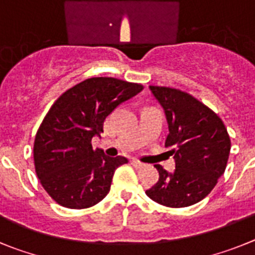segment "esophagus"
I'll list each match as a JSON object with an SVG mask.
<instances>
[{"label":"esophagus","instance_id":"1","mask_svg":"<svg viewBox=\"0 0 255 255\" xmlns=\"http://www.w3.org/2000/svg\"><path fill=\"white\" fill-rule=\"evenodd\" d=\"M130 164L133 165L134 168H142L143 165H145L143 163H141L140 160H137V159H132V160H130Z\"/></svg>","mask_w":255,"mask_h":255}]
</instances>
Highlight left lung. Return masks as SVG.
<instances>
[{"label": "left lung", "instance_id": "obj_1", "mask_svg": "<svg viewBox=\"0 0 255 255\" xmlns=\"http://www.w3.org/2000/svg\"><path fill=\"white\" fill-rule=\"evenodd\" d=\"M150 90L167 117L165 146L172 147L176 169L168 173L155 165L159 181L146 195L164 207H190L203 200L225 173L231 149L227 128L213 110L187 92L161 86Z\"/></svg>", "mask_w": 255, "mask_h": 255}]
</instances>
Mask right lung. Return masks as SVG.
Here are the masks:
<instances>
[{
    "mask_svg": "<svg viewBox=\"0 0 255 255\" xmlns=\"http://www.w3.org/2000/svg\"><path fill=\"white\" fill-rule=\"evenodd\" d=\"M142 88L94 77L65 91L51 106L35 134L33 158L39 182L57 204L85 209L108 195L115 169L128 159L94 150L92 137L104 132V121L119 104Z\"/></svg>",
    "mask_w": 255,
    "mask_h": 255,
    "instance_id": "obj_1",
    "label": "right lung"
}]
</instances>
